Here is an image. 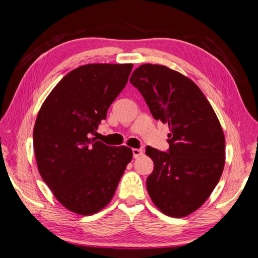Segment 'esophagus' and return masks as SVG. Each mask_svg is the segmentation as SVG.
Listing matches in <instances>:
<instances>
[{"label": "esophagus", "mask_w": 258, "mask_h": 258, "mask_svg": "<svg viewBox=\"0 0 258 258\" xmlns=\"http://www.w3.org/2000/svg\"><path fill=\"white\" fill-rule=\"evenodd\" d=\"M132 152H133L134 158H139L140 156L143 155V150L142 149H137V148H134V149H132Z\"/></svg>", "instance_id": "esophagus-1"}]
</instances>
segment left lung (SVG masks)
Segmentation results:
<instances>
[{
    "label": "left lung",
    "instance_id": "1",
    "mask_svg": "<svg viewBox=\"0 0 258 258\" xmlns=\"http://www.w3.org/2000/svg\"><path fill=\"white\" fill-rule=\"evenodd\" d=\"M151 115L169 127L167 152L148 146L154 161L147 190L158 209L184 217L203 206L225 164V138L211 103L190 78L161 64H141L130 78Z\"/></svg>",
    "mask_w": 258,
    "mask_h": 258
}]
</instances>
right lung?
I'll return each mask as SVG.
<instances>
[{"label": "right lung", "instance_id": "1", "mask_svg": "<svg viewBox=\"0 0 258 258\" xmlns=\"http://www.w3.org/2000/svg\"><path fill=\"white\" fill-rule=\"evenodd\" d=\"M132 63H90L68 73L43 102L33 140L43 181L56 200L78 215L110 203L132 150L91 135L127 83Z\"/></svg>", "mask_w": 258, "mask_h": 258}]
</instances>
